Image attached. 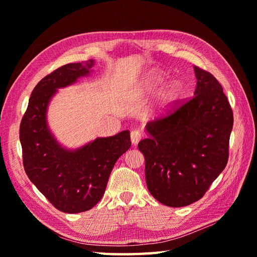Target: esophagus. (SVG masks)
I'll return each instance as SVG.
<instances>
[{"mask_svg":"<svg viewBox=\"0 0 257 257\" xmlns=\"http://www.w3.org/2000/svg\"><path fill=\"white\" fill-rule=\"evenodd\" d=\"M130 138H132L133 145H137L141 140V138H143V134H141L140 130H133V132L130 133Z\"/></svg>","mask_w":257,"mask_h":257,"instance_id":"34e87169","label":"esophagus"}]
</instances>
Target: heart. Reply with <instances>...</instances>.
Wrapping results in <instances>:
<instances>
[{"label": "heart", "instance_id": "obj_1", "mask_svg": "<svg viewBox=\"0 0 257 257\" xmlns=\"http://www.w3.org/2000/svg\"><path fill=\"white\" fill-rule=\"evenodd\" d=\"M163 79V76L158 74L155 76V78L151 80V88L152 87L157 86L159 83H161ZM180 92V85L178 81H171L169 83L165 88H163L159 95V102L162 107H168L170 106L173 101H176V99L179 96Z\"/></svg>", "mask_w": 257, "mask_h": 257}]
</instances>
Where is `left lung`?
Returning <instances> with one entry per match:
<instances>
[{"label": "left lung", "mask_w": 257, "mask_h": 257, "mask_svg": "<svg viewBox=\"0 0 257 257\" xmlns=\"http://www.w3.org/2000/svg\"><path fill=\"white\" fill-rule=\"evenodd\" d=\"M194 96L148 122L138 144L145 156L149 192L160 203L180 207L200 200L224 170L233 111L217 79L194 66Z\"/></svg>", "instance_id": "left-lung-1"}]
</instances>
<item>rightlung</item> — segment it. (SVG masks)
<instances>
[{"label": "right lung", "instance_id": "right-lung-1", "mask_svg": "<svg viewBox=\"0 0 257 257\" xmlns=\"http://www.w3.org/2000/svg\"><path fill=\"white\" fill-rule=\"evenodd\" d=\"M94 59L66 64L45 76L33 89L20 125L23 166L40 192L65 213L90 210L102 198L114 163L127 151L129 130L97 138L78 149L59 145L47 125V107L58 88L91 72Z\"/></svg>", "mask_w": 257, "mask_h": 257}]
</instances>
